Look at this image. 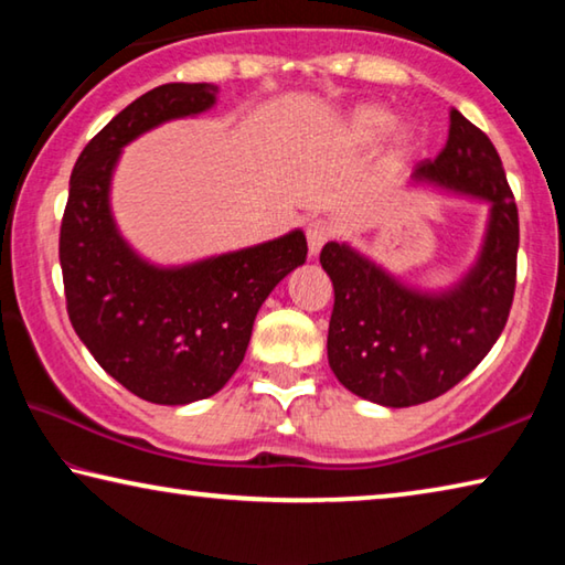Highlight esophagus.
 Segmentation results:
<instances>
[{
  "instance_id": "obj_1",
  "label": "esophagus",
  "mask_w": 565,
  "mask_h": 565,
  "mask_svg": "<svg viewBox=\"0 0 565 565\" xmlns=\"http://www.w3.org/2000/svg\"><path fill=\"white\" fill-rule=\"evenodd\" d=\"M333 236V226L323 218H313V222L306 224V242H309V252L319 254L321 246Z\"/></svg>"
}]
</instances>
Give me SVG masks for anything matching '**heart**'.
<instances>
[{"instance_id":"obj_1","label":"heart","mask_w":565,"mask_h":565,"mask_svg":"<svg viewBox=\"0 0 565 565\" xmlns=\"http://www.w3.org/2000/svg\"><path fill=\"white\" fill-rule=\"evenodd\" d=\"M391 127V111L379 104H359L341 119L337 137L347 147H369ZM411 145V131L404 129L394 137V154Z\"/></svg>"}]
</instances>
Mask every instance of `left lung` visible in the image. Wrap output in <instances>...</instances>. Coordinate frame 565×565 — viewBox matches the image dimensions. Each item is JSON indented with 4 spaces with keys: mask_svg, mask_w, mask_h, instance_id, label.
I'll return each mask as SVG.
<instances>
[{
    "mask_svg": "<svg viewBox=\"0 0 565 565\" xmlns=\"http://www.w3.org/2000/svg\"><path fill=\"white\" fill-rule=\"evenodd\" d=\"M411 179L491 204L489 228L461 281L444 291L401 284L349 244L329 242L333 284L329 366L351 394L381 406L426 404L466 379L509 321L519 254V209L491 139L451 109L446 147Z\"/></svg>",
    "mask_w": 565,
    "mask_h": 565,
    "instance_id": "obj_1",
    "label": "left lung"
}]
</instances>
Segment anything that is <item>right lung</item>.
Wrapping results in <instances>:
<instances>
[{
	"mask_svg": "<svg viewBox=\"0 0 565 565\" xmlns=\"http://www.w3.org/2000/svg\"><path fill=\"white\" fill-rule=\"evenodd\" d=\"M214 84H161L121 109L76 159L60 264L66 311L99 366L134 396L184 406L234 376L266 296L306 262L301 228L184 266H154L124 242L109 206L121 149L159 124L214 107Z\"/></svg>",
	"mask_w": 565,
	"mask_h": 565,
	"instance_id": "obj_1",
	"label": "right lung"
}]
</instances>
